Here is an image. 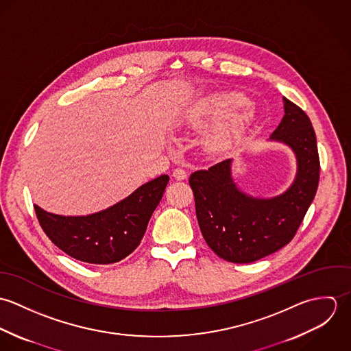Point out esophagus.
Returning a JSON list of instances; mask_svg holds the SVG:
<instances>
[{"label":"esophagus","mask_w":351,"mask_h":351,"mask_svg":"<svg viewBox=\"0 0 351 351\" xmlns=\"http://www.w3.org/2000/svg\"><path fill=\"white\" fill-rule=\"evenodd\" d=\"M173 177H174L176 180H178V181H182V180H186L188 173H186L184 169L177 167V169H174V171H173Z\"/></svg>","instance_id":"34e87169"}]
</instances>
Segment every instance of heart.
<instances>
[{
  "instance_id": "1",
  "label": "heart",
  "mask_w": 351,
  "mask_h": 351,
  "mask_svg": "<svg viewBox=\"0 0 351 351\" xmlns=\"http://www.w3.org/2000/svg\"><path fill=\"white\" fill-rule=\"evenodd\" d=\"M249 101L241 93H219L201 100L188 114V124L201 128L209 123H215L231 116L238 109L247 106ZM247 114L235 116L224 127L216 128L206 138V147L213 152H224L231 147Z\"/></svg>"
}]
</instances>
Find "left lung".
<instances>
[{
  "mask_svg": "<svg viewBox=\"0 0 351 351\" xmlns=\"http://www.w3.org/2000/svg\"><path fill=\"white\" fill-rule=\"evenodd\" d=\"M282 101L284 117L269 141L287 145L296 156V177L284 193L269 199L245 193L234 181L232 159L189 178L201 234L228 262L250 263L287 246L315 199L320 171L316 135L305 112L285 97Z\"/></svg>",
  "mask_w": 351,
  "mask_h": 351,
  "instance_id": "obj_1",
  "label": "left lung"
}]
</instances>
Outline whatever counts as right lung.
I'll return each mask as SVG.
<instances>
[{
    "label": "right lung",
    "mask_w": 351,
    "mask_h": 351,
    "mask_svg": "<svg viewBox=\"0 0 351 351\" xmlns=\"http://www.w3.org/2000/svg\"><path fill=\"white\" fill-rule=\"evenodd\" d=\"M167 182L169 176H159L124 200L86 216H62L34 206L55 246L78 261L109 265L124 259L139 246Z\"/></svg>",
    "instance_id": "right-lung-1"
}]
</instances>
